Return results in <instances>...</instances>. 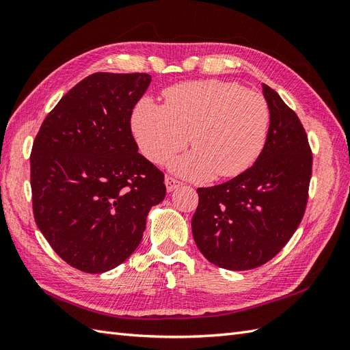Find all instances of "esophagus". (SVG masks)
Returning a JSON list of instances; mask_svg holds the SVG:
<instances>
[{
    "label": "esophagus",
    "instance_id": "esophagus-1",
    "mask_svg": "<svg viewBox=\"0 0 350 350\" xmlns=\"http://www.w3.org/2000/svg\"><path fill=\"white\" fill-rule=\"evenodd\" d=\"M165 185H166V191L171 193L174 191V189H176L179 185H183L179 181H176L175 178H171V176H166L165 178Z\"/></svg>",
    "mask_w": 350,
    "mask_h": 350
}]
</instances>
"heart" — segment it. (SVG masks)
Listing matches in <instances>:
<instances>
[{"instance_id":"obj_1","label":"heart","mask_w":350,"mask_h":350,"mask_svg":"<svg viewBox=\"0 0 350 350\" xmlns=\"http://www.w3.org/2000/svg\"><path fill=\"white\" fill-rule=\"evenodd\" d=\"M165 103L139 100L131 130L142 153L163 163L189 143L196 150L169 163L196 181L237 176L257 161L267 140L270 108L258 92L220 80L185 81L163 92Z\"/></svg>"}]
</instances>
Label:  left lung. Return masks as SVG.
Here are the masks:
<instances>
[{
  "label": "left lung",
  "instance_id": "1",
  "mask_svg": "<svg viewBox=\"0 0 350 350\" xmlns=\"http://www.w3.org/2000/svg\"><path fill=\"white\" fill-rule=\"evenodd\" d=\"M267 140L245 172L220 185L198 188L191 220L201 254L226 270H251L288 243L305 213L312 154L304 126L267 84Z\"/></svg>",
  "mask_w": 350,
  "mask_h": 350
}]
</instances>
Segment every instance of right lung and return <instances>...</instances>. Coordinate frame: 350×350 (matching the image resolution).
Returning a JSON list of instances; mask_svg holds the SVG:
<instances>
[{
	"label": "right lung",
	"instance_id": "1",
	"mask_svg": "<svg viewBox=\"0 0 350 350\" xmlns=\"http://www.w3.org/2000/svg\"><path fill=\"white\" fill-rule=\"evenodd\" d=\"M150 81L146 72L92 74L48 113L31 147L36 225L84 273L129 258L150 208L165 198L163 174L139 153L130 124Z\"/></svg>",
	"mask_w": 350,
	"mask_h": 350
}]
</instances>
